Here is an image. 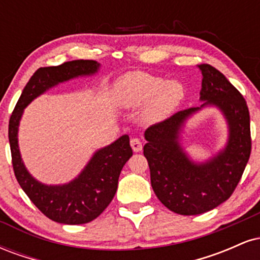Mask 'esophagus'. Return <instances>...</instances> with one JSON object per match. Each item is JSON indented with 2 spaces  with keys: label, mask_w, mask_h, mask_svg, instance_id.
<instances>
[{
  "label": "esophagus",
  "mask_w": 260,
  "mask_h": 260,
  "mask_svg": "<svg viewBox=\"0 0 260 260\" xmlns=\"http://www.w3.org/2000/svg\"><path fill=\"white\" fill-rule=\"evenodd\" d=\"M131 147H132L134 153H139V151H142L143 144L138 138H132L131 139Z\"/></svg>",
  "instance_id": "1"
}]
</instances>
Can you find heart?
<instances>
[{"instance_id":"b5f03b06","label":"heart","mask_w":260,"mask_h":260,"mask_svg":"<svg viewBox=\"0 0 260 260\" xmlns=\"http://www.w3.org/2000/svg\"><path fill=\"white\" fill-rule=\"evenodd\" d=\"M113 94L116 103L124 109H136L148 104L145 120L160 122L177 109L184 98V89L176 80L166 82L160 77L134 72L117 80Z\"/></svg>"}]
</instances>
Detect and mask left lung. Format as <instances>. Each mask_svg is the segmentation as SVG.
I'll return each instance as SVG.
<instances>
[{"label": "left lung", "instance_id": "left-lung-1", "mask_svg": "<svg viewBox=\"0 0 260 260\" xmlns=\"http://www.w3.org/2000/svg\"><path fill=\"white\" fill-rule=\"evenodd\" d=\"M198 68L204 103L176 112L144 133L151 187L159 201L180 215L207 213L228 201L242 177L252 149L249 111L242 94L213 66L204 63ZM207 106H215L223 112L229 139L215 157L194 163L180 147L179 132L187 118Z\"/></svg>", "mask_w": 260, "mask_h": 260}]
</instances>
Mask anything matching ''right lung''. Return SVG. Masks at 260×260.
<instances>
[{
    "label": "right lung",
    "instance_id": "obj_1",
    "mask_svg": "<svg viewBox=\"0 0 260 260\" xmlns=\"http://www.w3.org/2000/svg\"><path fill=\"white\" fill-rule=\"evenodd\" d=\"M99 68L100 63L92 59H76L53 67L39 68L23 89L10 118L8 138L18 183L45 216L66 225L90 222L111 203L117 190L122 168L133 155L129 137L124 134L112 144L95 151L73 181L47 186L35 180L26 170L18 147V127L23 111L35 98L58 83L77 77L92 76Z\"/></svg>",
    "mask_w": 260,
    "mask_h": 260
}]
</instances>
